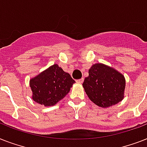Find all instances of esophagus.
<instances>
[{
	"label": "esophagus",
	"instance_id": "1",
	"mask_svg": "<svg viewBox=\"0 0 147 147\" xmlns=\"http://www.w3.org/2000/svg\"><path fill=\"white\" fill-rule=\"evenodd\" d=\"M83 82H84V78H81V79H78V80H76V82L79 83V84H82Z\"/></svg>",
	"mask_w": 147,
	"mask_h": 147
}]
</instances>
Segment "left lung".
<instances>
[{
  "instance_id": "8db88e82",
  "label": "left lung",
  "mask_w": 147,
  "mask_h": 147,
  "mask_svg": "<svg viewBox=\"0 0 147 147\" xmlns=\"http://www.w3.org/2000/svg\"><path fill=\"white\" fill-rule=\"evenodd\" d=\"M126 80L123 74L103 63L94 64L82 86L88 97L95 105L109 107L124 98Z\"/></svg>"
}]
</instances>
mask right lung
I'll return each instance as SVG.
<instances>
[{"label": "right lung", "mask_w": 147, "mask_h": 147, "mask_svg": "<svg viewBox=\"0 0 147 147\" xmlns=\"http://www.w3.org/2000/svg\"><path fill=\"white\" fill-rule=\"evenodd\" d=\"M75 82L69 73L54 64L30 80L32 99L46 107L53 106L64 98Z\"/></svg>", "instance_id": "right-lung-1"}]
</instances>
